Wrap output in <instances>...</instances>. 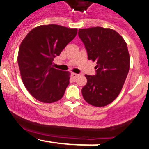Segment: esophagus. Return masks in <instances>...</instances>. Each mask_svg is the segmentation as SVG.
Returning <instances> with one entry per match:
<instances>
[{
	"mask_svg": "<svg viewBox=\"0 0 149 149\" xmlns=\"http://www.w3.org/2000/svg\"><path fill=\"white\" fill-rule=\"evenodd\" d=\"M78 76V74H77L76 73H71V77L73 78H76Z\"/></svg>",
	"mask_w": 149,
	"mask_h": 149,
	"instance_id": "34e87169",
	"label": "esophagus"
}]
</instances>
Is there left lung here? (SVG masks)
<instances>
[{
  "label": "left lung",
  "mask_w": 149,
  "mask_h": 149,
  "mask_svg": "<svg viewBox=\"0 0 149 149\" xmlns=\"http://www.w3.org/2000/svg\"><path fill=\"white\" fill-rule=\"evenodd\" d=\"M89 60L96 61L97 73L85 75L88 82L82 89L84 100L94 107H105L118 96L130 69V54L123 38L111 29H80Z\"/></svg>",
  "instance_id": "obj_1"
}]
</instances>
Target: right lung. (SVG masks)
<instances>
[{
	"mask_svg": "<svg viewBox=\"0 0 149 149\" xmlns=\"http://www.w3.org/2000/svg\"><path fill=\"white\" fill-rule=\"evenodd\" d=\"M78 29L41 25L29 32L19 46L17 61L25 88L43 103L61 100L69 84L70 72L53 67V60L76 37Z\"/></svg>",
	"mask_w": 149,
	"mask_h": 149,
	"instance_id": "1",
	"label": "right lung"
}]
</instances>
